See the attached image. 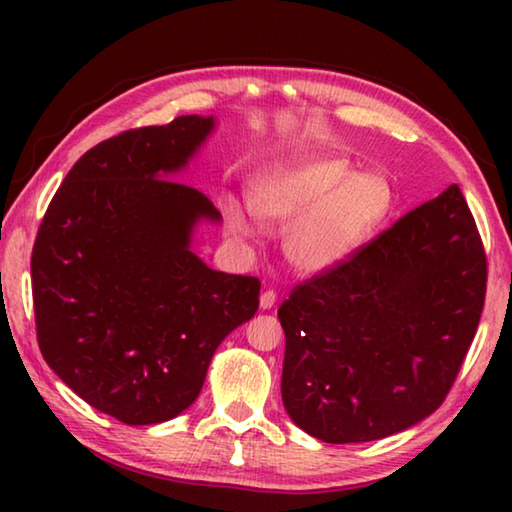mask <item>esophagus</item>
<instances>
[{
  "label": "esophagus",
  "mask_w": 512,
  "mask_h": 512,
  "mask_svg": "<svg viewBox=\"0 0 512 512\" xmlns=\"http://www.w3.org/2000/svg\"><path fill=\"white\" fill-rule=\"evenodd\" d=\"M259 307H262L264 311L273 309L275 307V293L273 291H264L262 296H259Z\"/></svg>",
  "instance_id": "obj_1"
}]
</instances>
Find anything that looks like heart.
Listing matches in <instances>:
<instances>
[{"mask_svg":"<svg viewBox=\"0 0 512 512\" xmlns=\"http://www.w3.org/2000/svg\"><path fill=\"white\" fill-rule=\"evenodd\" d=\"M248 205L268 232H284L282 253L302 275H318L363 248L388 221L395 189L386 173L354 171L339 155H311L275 164L248 185ZM223 223L232 239L255 237L248 214L239 205L223 207Z\"/></svg>","mask_w":512,"mask_h":512,"instance_id":"heart-1","label":"heart"}]
</instances>
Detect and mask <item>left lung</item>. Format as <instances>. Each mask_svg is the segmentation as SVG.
<instances>
[{"label":"left lung","mask_w":512,"mask_h":512,"mask_svg":"<svg viewBox=\"0 0 512 512\" xmlns=\"http://www.w3.org/2000/svg\"><path fill=\"white\" fill-rule=\"evenodd\" d=\"M483 244L458 185L277 309L282 402L323 443H370L443 404L479 327Z\"/></svg>","instance_id":"left-lung-1"}]
</instances>
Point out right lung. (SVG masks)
Wrapping results in <instances>:
<instances>
[{"mask_svg":"<svg viewBox=\"0 0 512 512\" xmlns=\"http://www.w3.org/2000/svg\"><path fill=\"white\" fill-rule=\"evenodd\" d=\"M216 128L183 115L90 149L67 173L31 257L42 357L72 391L124 424L196 402L216 348L259 307V280L192 250L210 198L176 183Z\"/></svg>","mask_w":512,"mask_h":512,"instance_id":"obj_1","label":"right lung"}]
</instances>
